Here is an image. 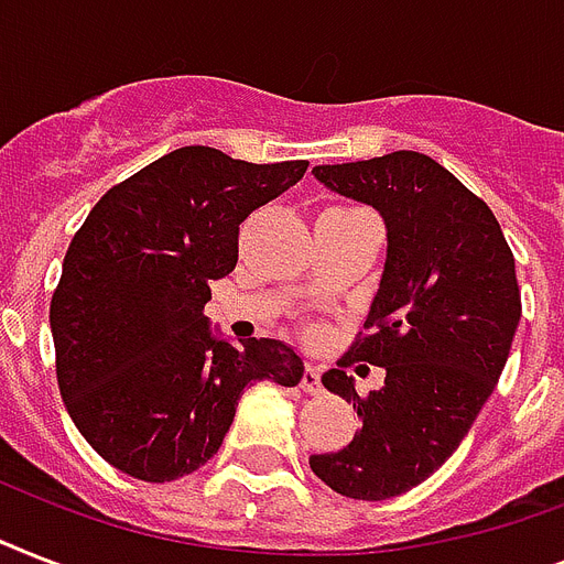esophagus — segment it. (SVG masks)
Segmentation results:
<instances>
[{"label": "esophagus", "mask_w": 564, "mask_h": 564, "mask_svg": "<svg viewBox=\"0 0 564 564\" xmlns=\"http://www.w3.org/2000/svg\"><path fill=\"white\" fill-rule=\"evenodd\" d=\"M301 389L307 394H322V369L307 362V369H304V377H301Z\"/></svg>", "instance_id": "esophagus-1"}]
</instances>
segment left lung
Masks as SVG:
<instances>
[{
	"label": "left lung",
	"instance_id": "1",
	"mask_svg": "<svg viewBox=\"0 0 564 564\" xmlns=\"http://www.w3.org/2000/svg\"><path fill=\"white\" fill-rule=\"evenodd\" d=\"M313 175L383 216L386 263L366 334L322 375L327 392L354 401L360 430L343 451L310 456V468L345 498H398L447 463L498 386L521 318L516 257L489 204L427 154ZM351 359L387 371L369 399L341 371Z\"/></svg>",
	"mask_w": 564,
	"mask_h": 564
}]
</instances>
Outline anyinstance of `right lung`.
<instances>
[{
	"mask_svg": "<svg viewBox=\"0 0 564 564\" xmlns=\"http://www.w3.org/2000/svg\"><path fill=\"white\" fill-rule=\"evenodd\" d=\"M304 172L307 161L184 145L110 187L84 219L48 325L66 412L105 463L178 480L219 451L246 386L304 377L286 343L237 348L204 316L210 281L237 265L239 225Z\"/></svg>",
	"mask_w": 564,
	"mask_h": 564,
	"instance_id": "1",
	"label": "right lung"
}]
</instances>
